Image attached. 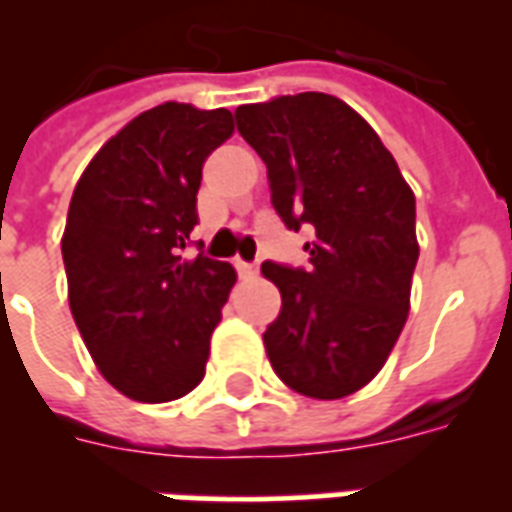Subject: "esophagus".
<instances>
[{
  "label": "esophagus",
  "mask_w": 512,
  "mask_h": 512,
  "mask_svg": "<svg viewBox=\"0 0 512 512\" xmlns=\"http://www.w3.org/2000/svg\"><path fill=\"white\" fill-rule=\"evenodd\" d=\"M235 266H238V274H241V277H255L257 274L255 263H244V260H238Z\"/></svg>",
  "instance_id": "esophagus-1"
}]
</instances>
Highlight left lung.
<instances>
[{"instance_id": "8db88e82", "label": "left lung", "mask_w": 512, "mask_h": 512, "mask_svg": "<svg viewBox=\"0 0 512 512\" xmlns=\"http://www.w3.org/2000/svg\"><path fill=\"white\" fill-rule=\"evenodd\" d=\"M235 123L266 161L285 224L315 227L310 266L260 268L282 293L263 334L268 362L299 395H354L406 326L419 257L414 191L370 123L334 95L238 106Z\"/></svg>"}]
</instances>
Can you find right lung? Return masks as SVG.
<instances>
[{"mask_svg": "<svg viewBox=\"0 0 512 512\" xmlns=\"http://www.w3.org/2000/svg\"><path fill=\"white\" fill-rule=\"evenodd\" d=\"M235 131L227 109L161 104L106 142L76 183L62 233L73 321L101 376L139 403L200 384L235 268L183 257L202 164Z\"/></svg>", "mask_w": 512, "mask_h": 512, "instance_id": "obj_1", "label": "right lung"}]
</instances>
